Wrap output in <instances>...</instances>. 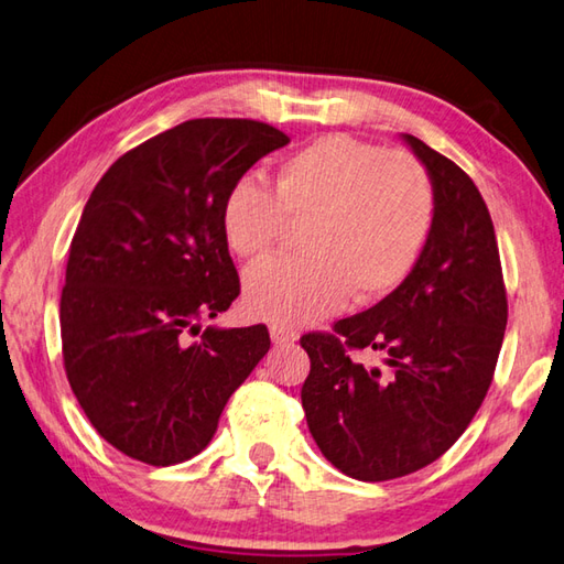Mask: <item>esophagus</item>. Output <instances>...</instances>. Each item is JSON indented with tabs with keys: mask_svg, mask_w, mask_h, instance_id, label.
I'll list each match as a JSON object with an SVG mask.
<instances>
[{
	"mask_svg": "<svg viewBox=\"0 0 564 564\" xmlns=\"http://www.w3.org/2000/svg\"><path fill=\"white\" fill-rule=\"evenodd\" d=\"M270 337L274 345H290V343H296L299 340V330L296 328H290V325H270Z\"/></svg>",
	"mask_w": 564,
	"mask_h": 564,
	"instance_id": "esophagus-1",
	"label": "esophagus"
}]
</instances>
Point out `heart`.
Segmentation results:
<instances>
[{"mask_svg": "<svg viewBox=\"0 0 564 564\" xmlns=\"http://www.w3.org/2000/svg\"><path fill=\"white\" fill-rule=\"evenodd\" d=\"M434 219L430 173L403 149H381L349 134L318 137L274 173V195L239 178L224 195L221 234L236 256L270 253L286 221L302 253L270 258L246 272L253 316L308 323L345 304L379 299L403 282Z\"/></svg>", "mask_w": 564, "mask_h": 564, "instance_id": "1", "label": "heart"}]
</instances>
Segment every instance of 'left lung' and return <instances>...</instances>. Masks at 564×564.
Here are the masks:
<instances>
[{
    "label": "left lung",
    "mask_w": 564,
    "mask_h": 564,
    "mask_svg": "<svg viewBox=\"0 0 564 564\" xmlns=\"http://www.w3.org/2000/svg\"><path fill=\"white\" fill-rule=\"evenodd\" d=\"M427 169L434 219L408 278L377 306L308 333L302 388L321 454L355 480L415 473L454 446L482 405L507 328V292L495 227L478 187L452 159L412 134ZM377 348L387 367L348 359Z\"/></svg>",
    "instance_id": "left-lung-1"
}]
</instances>
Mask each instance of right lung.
I'll return each instance as SVG.
<instances>
[{
    "label": "right lung",
    "instance_id": "add662e5",
    "mask_svg": "<svg viewBox=\"0 0 564 564\" xmlns=\"http://www.w3.org/2000/svg\"><path fill=\"white\" fill-rule=\"evenodd\" d=\"M290 144L256 120L199 118L122 154L69 246L62 357L86 417L124 456L173 466L217 432L231 393L268 355L265 325L217 328L241 292L221 203L258 159Z\"/></svg>",
    "mask_w": 564,
    "mask_h": 564
}]
</instances>
